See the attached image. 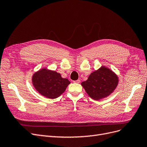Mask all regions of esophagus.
I'll return each mask as SVG.
<instances>
[{"label":"esophagus","instance_id":"esophagus-1","mask_svg":"<svg viewBox=\"0 0 147 147\" xmlns=\"http://www.w3.org/2000/svg\"><path fill=\"white\" fill-rule=\"evenodd\" d=\"M74 83H77V84H79V83H80V80H77L74 81Z\"/></svg>","mask_w":147,"mask_h":147}]
</instances>
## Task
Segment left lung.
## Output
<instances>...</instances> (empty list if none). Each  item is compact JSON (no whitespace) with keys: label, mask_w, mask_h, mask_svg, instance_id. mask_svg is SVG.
I'll use <instances>...</instances> for the list:
<instances>
[{"label":"left lung","mask_w":147,"mask_h":147,"mask_svg":"<svg viewBox=\"0 0 147 147\" xmlns=\"http://www.w3.org/2000/svg\"><path fill=\"white\" fill-rule=\"evenodd\" d=\"M118 81L116 74L102 66L93 72L86 81L82 82L81 86L91 98L100 100L113 92L118 86Z\"/></svg>","instance_id":"obj_1"}]
</instances>
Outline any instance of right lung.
<instances>
[{
	"mask_svg": "<svg viewBox=\"0 0 147 147\" xmlns=\"http://www.w3.org/2000/svg\"><path fill=\"white\" fill-rule=\"evenodd\" d=\"M36 90L47 98L54 99L65 91L70 82L61 77L60 74L46 68L35 72L32 78Z\"/></svg>",
	"mask_w": 147,
	"mask_h": 147,
	"instance_id": "1",
	"label": "right lung"
}]
</instances>
